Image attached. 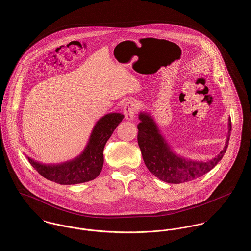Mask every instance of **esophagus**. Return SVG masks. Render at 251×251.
Returning a JSON list of instances; mask_svg holds the SVG:
<instances>
[{
	"label": "esophagus",
	"mask_w": 251,
	"mask_h": 251,
	"mask_svg": "<svg viewBox=\"0 0 251 251\" xmlns=\"http://www.w3.org/2000/svg\"><path fill=\"white\" fill-rule=\"evenodd\" d=\"M136 103L132 100H129L128 102L125 103L124 108H123V111H124V114H125V118L126 120H132L134 119V115H135V112H136Z\"/></svg>",
	"instance_id": "1"
}]
</instances>
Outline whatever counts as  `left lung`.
I'll return each instance as SVG.
<instances>
[{
  "mask_svg": "<svg viewBox=\"0 0 251 251\" xmlns=\"http://www.w3.org/2000/svg\"><path fill=\"white\" fill-rule=\"evenodd\" d=\"M138 119L137 142L145 165L156 178L167 183H182L201 177L217 165L227 151L231 131L230 118L227 120V139L223 150L206 161L192 160L176 153L149 112L140 111Z\"/></svg>",
  "mask_w": 251,
  "mask_h": 251,
  "instance_id": "obj_1",
  "label": "left lung"
}]
</instances>
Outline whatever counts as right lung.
<instances>
[{
  "mask_svg": "<svg viewBox=\"0 0 251 251\" xmlns=\"http://www.w3.org/2000/svg\"><path fill=\"white\" fill-rule=\"evenodd\" d=\"M124 119L121 113H108L96 122L83 151L73 159L58 164H43L27 156L29 163L45 179L71 185L96 179L103 167V149L108 139Z\"/></svg>",
  "mask_w": 251,
  "mask_h": 251,
  "instance_id": "1",
  "label": "right lung"
}]
</instances>
